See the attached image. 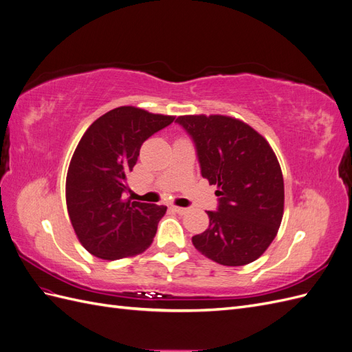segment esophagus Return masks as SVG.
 <instances>
[{
    "label": "esophagus",
    "instance_id": "1",
    "mask_svg": "<svg viewBox=\"0 0 352 352\" xmlns=\"http://www.w3.org/2000/svg\"><path fill=\"white\" fill-rule=\"evenodd\" d=\"M172 208H173V211H175V212H177V214H180V216L185 214V212H188V208H185V207H177V206H173Z\"/></svg>",
    "mask_w": 352,
    "mask_h": 352
}]
</instances>
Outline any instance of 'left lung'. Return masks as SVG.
<instances>
[{"mask_svg": "<svg viewBox=\"0 0 352 352\" xmlns=\"http://www.w3.org/2000/svg\"><path fill=\"white\" fill-rule=\"evenodd\" d=\"M192 138L201 175L217 185V211H207L210 226L192 238L194 247L223 265L257 260L278 235L285 188L280 164L270 144L235 117L179 116Z\"/></svg>", "mask_w": 352, "mask_h": 352, "instance_id": "8db88e82", "label": "left lung"}]
</instances>
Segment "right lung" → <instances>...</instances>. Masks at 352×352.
Listing matches in <instances>:
<instances>
[{"label": "right lung", "mask_w": 352, "mask_h": 352, "mask_svg": "<svg viewBox=\"0 0 352 352\" xmlns=\"http://www.w3.org/2000/svg\"><path fill=\"white\" fill-rule=\"evenodd\" d=\"M173 120L175 116L123 105L83 133L69 164L66 202L74 233L95 257H133L153 243L167 207L124 199L123 192L141 145Z\"/></svg>", "instance_id": "obj_1"}]
</instances>
